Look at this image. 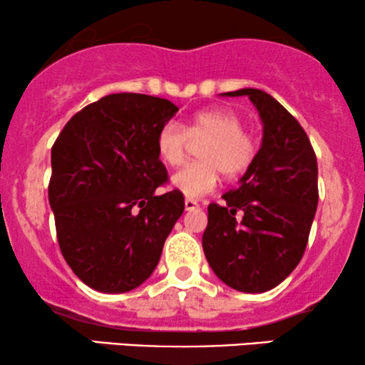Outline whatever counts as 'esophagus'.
I'll return each instance as SVG.
<instances>
[{
  "label": "esophagus",
  "instance_id": "obj_1",
  "mask_svg": "<svg viewBox=\"0 0 365 365\" xmlns=\"http://www.w3.org/2000/svg\"><path fill=\"white\" fill-rule=\"evenodd\" d=\"M199 207V202L194 199H185V209L187 211H194V209Z\"/></svg>",
  "mask_w": 365,
  "mask_h": 365
}]
</instances>
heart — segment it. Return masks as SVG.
<instances>
[{
  "label": "heart",
  "instance_id": "1",
  "mask_svg": "<svg viewBox=\"0 0 365 365\" xmlns=\"http://www.w3.org/2000/svg\"><path fill=\"white\" fill-rule=\"evenodd\" d=\"M188 140H204L197 149L199 161L187 165L171 178V187L188 199H199L215 190L220 173L226 178L245 173L257 154V144L244 130V120L230 110L197 113L183 130L175 123L159 128L156 150L161 161L168 166L182 165Z\"/></svg>",
  "mask_w": 365,
  "mask_h": 365
}]
</instances>
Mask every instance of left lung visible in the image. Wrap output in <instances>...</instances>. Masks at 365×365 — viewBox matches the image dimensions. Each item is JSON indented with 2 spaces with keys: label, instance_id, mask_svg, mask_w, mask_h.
Returning a JSON list of instances; mask_svg holds the SVG:
<instances>
[{
  "label": "left lung",
  "instance_id": "obj_1",
  "mask_svg": "<svg viewBox=\"0 0 365 365\" xmlns=\"http://www.w3.org/2000/svg\"><path fill=\"white\" fill-rule=\"evenodd\" d=\"M262 121V144L225 204H209L202 249L228 287L262 293L279 284L302 259L317 209V159L307 133L273 96L240 89Z\"/></svg>",
  "mask_w": 365,
  "mask_h": 365
}]
</instances>
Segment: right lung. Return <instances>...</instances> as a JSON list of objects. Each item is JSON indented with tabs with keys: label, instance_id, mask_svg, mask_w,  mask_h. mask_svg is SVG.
Returning <instances> with one entry per match:
<instances>
[{
	"label": "right lung",
	"instance_id": "right-lung-1",
	"mask_svg": "<svg viewBox=\"0 0 365 365\" xmlns=\"http://www.w3.org/2000/svg\"><path fill=\"white\" fill-rule=\"evenodd\" d=\"M178 108L168 99L120 92L70 118L51 149L49 206L61 254L87 287L137 288L156 269L166 237L185 209L159 161V128Z\"/></svg>",
	"mask_w": 365,
	"mask_h": 365
}]
</instances>
